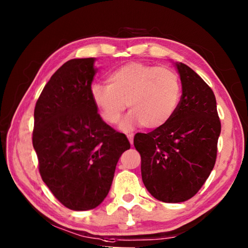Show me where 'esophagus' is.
<instances>
[{
	"instance_id": "esophagus-1",
	"label": "esophagus",
	"mask_w": 248,
	"mask_h": 248,
	"mask_svg": "<svg viewBox=\"0 0 248 248\" xmlns=\"http://www.w3.org/2000/svg\"><path fill=\"white\" fill-rule=\"evenodd\" d=\"M127 137H128V140H129V142H130V144L133 145V134H132V133H129Z\"/></svg>"
}]
</instances>
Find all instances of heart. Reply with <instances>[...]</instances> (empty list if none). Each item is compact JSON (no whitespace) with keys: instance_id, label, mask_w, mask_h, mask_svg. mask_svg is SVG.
I'll return each instance as SVG.
<instances>
[{"instance_id":"obj_1","label":"heart","mask_w":248,"mask_h":248,"mask_svg":"<svg viewBox=\"0 0 248 248\" xmlns=\"http://www.w3.org/2000/svg\"><path fill=\"white\" fill-rule=\"evenodd\" d=\"M91 99L105 123L117 124L128 105L131 112L121 127L140 124L144 129L162 128L173 118L182 98L178 74L169 68L131 62L107 78V86L94 84Z\"/></svg>"}]
</instances>
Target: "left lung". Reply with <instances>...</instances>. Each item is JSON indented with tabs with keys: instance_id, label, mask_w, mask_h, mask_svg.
<instances>
[{
	"instance_id": "left-lung-1",
	"label": "left lung",
	"mask_w": 248,
	"mask_h": 248,
	"mask_svg": "<svg viewBox=\"0 0 248 248\" xmlns=\"http://www.w3.org/2000/svg\"><path fill=\"white\" fill-rule=\"evenodd\" d=\"M174 64L183 93L177 111L162 128L137 133L133 140L145 188L169 203L190 199L202 187L216 164L221 132L212 90L188 65Z\"/></svg>"
}]
</instances>
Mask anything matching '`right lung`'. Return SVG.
I'll use <instances>...</instances> for the list:
<instances>
[{"instance_id":"obj_1","label":"right lung","mask_w":248,"mask_h":248,"mask_svg":"<svg viewBox=\"0 0 248 248\" xmlns=\"http://www.w3.org/2000/svg\"><path fill=\"white\" fill-rule=\"evenodd\" d=\"M95 58L72 59L57 70L36 103L32 145L41 178L74 211L94 209L110 189L127 137L102 119L91 99Z\"/></svg>"}]
</instances>
